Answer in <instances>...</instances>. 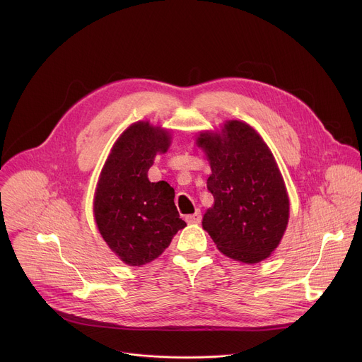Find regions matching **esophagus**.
Returning a JSON list of instances; mask_svg holds the SVG:
<instances>
[{
    "mask_svg": "<svg viewBox=\"0 0 362 362\" xmlns=\"http://www.w3.org/2000/svg\"><path fill=\"white\" fill-rule=\"evenodd\" d=\"M200 221H202L200 211H196L193 215H187L186 216V222L187 223H200Z\"/></svg>",
    "mask_w": 362,
    "mask_h": 362,
    "instance_id": "esophagus-1",
    "label": "esophagus"
}]
</instances>
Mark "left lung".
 <instances>
[{"label": "left lung", "instance_id": "1", "mask_svg": "<svg viewBox=\"0 0 362 362\" xmlns=\"http://www.w3.org/2000/svg\"><path fill=\"white\" fill-rule=\"evenodd\" d=\"M211 163L215 204L202 226L235 261L261 262L279 245L289 218L286 189L271 150L249 124L228 122L222 134L197 137Z\"/></svg>", "mask_w": 362, "mask_h": 362}]
</instances>
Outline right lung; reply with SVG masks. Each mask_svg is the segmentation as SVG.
Returning a JSON list of instances; mask_svg holds the SVG:
<instances>
[{
  "label": "right lung",
  "mask_w": 362,
  "mask_h": 362,
  "mask_svg": "<svg viewBox=\"0 0 362 362\" xmlns=\"http://www.w3.org/2000/svg\"><path fill=\"white\" fill-rule=\"evenodd\" d=\"M170 144L169 133L147 122L132 124L115 143L101 170L95 197L97 228L110 249L130 267L156 259L186 226L175 204V189L151 183L147 172Z\"/></svg>",
  "instance_id": "1"
}]
</instances>
